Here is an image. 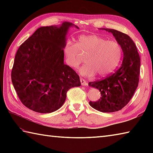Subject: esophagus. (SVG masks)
Segmentation results:
<instances>
[{
  "mask_svg": "<svg viewBox=\"0 0 153 153\" xmlns=\"http://www.w3.org/2000/svg\"><path fill=\"white\" fill-rule=\"evenodd\" d=\"M80 82H81V83H82V85L83 86H87V85H88L86 81L83 78H80Z\"/></svg>",
  "mask_w": 153,
  "mask_h": 153,
  "instance_id": "obj_1",
  "label": "esophagus"
}]
</instances>
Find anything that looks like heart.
Instances as JSON below:
<instances>
[{
    "mask_svg": "<svg viewBox=\"0 0 153 153\" xmlns=\"http://www.w3.org/2000/svg\"><path fill=\"white\" fill-rule=\"evenodd\" d=\"M65 60L70 68L78 67L85 57V64L79 70L81 76L91 77L97 73L99 77H105L113 72L118 66L122 56L121 45L116 41L96 35H82L76 44L68 41L63 48Z\"/></svg>",
    "mask_w": 153,
    "mask_h": 153,
    "instance_id": "heart-1",
    "label": "heart"
}]
</instances>
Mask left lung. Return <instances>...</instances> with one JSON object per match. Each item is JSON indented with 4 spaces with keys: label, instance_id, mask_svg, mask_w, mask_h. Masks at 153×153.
<instances>
[{
    "label": "left lung",
    "instance_id": "left-lung-1",
    "mask_svg": "<svg viewBox=\"0 0 153 153\" xmlns=\"http://www.w3.org/2000/svg\"><path fill=\"white\" fill-rule=\"evenodd\" d=\"M112 33L122 48V65L114 73L106 78L89 83V85L99 90V100L90 101L93 108L102 112H114L123 108L132 98L138 86L140 74V56L134 42L122 32L102 28Z\"/></svg>",
    "mask_w": 153,
    "mask_h": 153
}]
</instances>
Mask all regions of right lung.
<instances>
[{
	"mask_svg": "<svg viewBox=\"0 0 153 153\" xmlns=\"http://www.w3.org/2000/svg\"><path fill=\"white\" fill-rule=\"evenodd\" d=\"M74 26L79 29L68 22L39 27L18 49L12 82L28 108L39 113L53 112L64 105L68 90L81 85L78 75L64 63L66 35Z\"/></svg>",
	"mask_w": 153,
	"mask_h": 153,
	"instance_id": "1",
	"label": "right lung"
}]
</instances>
